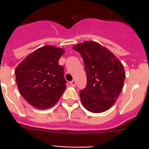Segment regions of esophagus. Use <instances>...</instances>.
<instances>
[{"mask_svg": "<svg viewBox=\"0 0 149 149\" xmlns=\"http://www.w3.org/2000/svg\"><path fill=\"white\" fill-rule=\"evenodd\" d=\"M76 83H77V82H76V80H75V79H72V81L70 82V84L71 85V86H75V85H76Z\"/></svg>", "mask_w": 149, "mask_h": 149, "instance_id": "esophagus-1", "label": "esophagus"}]
</instances>
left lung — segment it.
Returning a JSON list of instances; mask_svg holds the SVG:
<instances>
[{
    "label": "left lung",
    "instance_id": "8db88e82",
    "mask_svg": "<svg viewBox=\"0 0 149 149\" xmlns=\"http://www.w3.org/2000/svg\"><path fill=\"white\" fill-rule=\"evenodd\" d=\"M83 57L86 72V88L79 92L84 107L92 113H101L113 106L125 79L122 63L107 48L87 41L74 45Z\"/></svg>",
    "mask_w": 149,
    "mask_h": 149
}]
</instances>
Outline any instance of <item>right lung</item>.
I'll list each match as a JSON object with an SVG mask.
<instances>
[{
	"mask_svg": "<svg viewBox=\"0 0 149 149\" xmlns=\"http://www.w3.org/2000/svg\"><path fill=\"white\" fill-rule=\"evenodd\" d=\"M64 52L61 48L45 45L29 54L15 69L18 91L34 107L49 108L65 91L64 70L58 65Z\"/></svg>",
	"mask_w": 149,
	"mask_h": 149,
	"instance_id": "obj_1",
	"label": "right lung"
}]
</instances>
